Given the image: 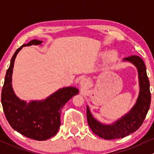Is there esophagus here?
Listing matches in <instances>:
<instances>
[{
	"label": "esophagus",
	"instance_id": "esophagus-1",
	"mask_svg": "<svg viewBox=\"0 0 154 154\" xmlns=\"http://www.w3.org/2000/svg\"><path fill=\"white\" fill-rule=\"evenodd\" d=\"M80 84L82 88H87L88 86V80L87 79H82L81 80Z\"/></svg>",
	"mask_w": 154,
	"mask_h": 154
}]
</instances>
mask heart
Returning a JSON list of instances; mask_svg holds the SVG:
<instances>
[{
  "label": "heart",
  "instance_id": "1",
  "mask_svg": "<svg viewBox=\"0 0 154 154\" xmlns=\"http://www.w3.org/2000/svg\"><path fill=\"white\" fill-rule=\"evenodd\" d=\"M116 53H114V52H112V53L110 54V58L111 59H114L116 58Z\"/></svg>",
  "mask_w": 154,
  "mask_h": 154
}]
</instances>
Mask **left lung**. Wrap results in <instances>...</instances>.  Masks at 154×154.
<instances>
[{
	"instance_id": "8db88e82",
	"label": "left lung",
	"mask_w": 154,
	"mask_h": 154,
	"mask_svg": "<svg viewBox=\"0 0 154 154\" xmlns=\"http://www.w3.org/2000/svg\"><path fill=\"white\" fill-rule=\"evenodd\" d=\"M132 62L138 69L139 79V91L137 101L132 110L112 125H104L96 121L87 107V119L90 128L96 136L111 140L120 139L137 131L143 123L150 105V83L143 60L138 55H131L125 58Z\"/></svg>"
}]
</instances>
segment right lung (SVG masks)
Segmentation results:
<instances>
[{
  "label": "right lung",
  "mask_w": 154,
  "mask_h": 154,
  "mask_svg": "<svg viewBox=\"0 0 154 154\" xmlns=\"http://www.w3.org/2000/svg\"><path fill=\"white\" fill-rule=\"evenodd\" d=\"M42 42L32 40L15 51L6 71L1 93V103L5 116L15 131L30 139L44 141L58 133L61 125V112L64 104L79 93L75 88L61 89L42 101L27 103L20 101L12 88V74L17 54L23 47L38 45Z\"/></svg>",
  "instance_id": "obj_1"
}]
</instances>
